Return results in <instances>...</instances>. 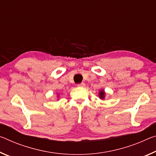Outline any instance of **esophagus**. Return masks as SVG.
<instances>
[{
    "label": "esophagus",
    "mask_w": 156,
    "mask_h": 156,
    "mask_svg": "<svg viewBox=\"0 0 156 156\" xmlns=\"http://www.w3.org/2000/svg\"><path fill=\"white\" fill-rule=\"evenodd\" d=\"M78 87H85V83H80V84H78V85H77Z\"/></svg>",
    "instance_id": "obj_1"
}]
</instances>
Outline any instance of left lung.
Here are the masks:
<instances>
[{
    "mask_svg": "<svg viewBox=\"0 0 156 156\" xmlns=\"http://www.w3.org/2000/svg\"><path fill=\"white\" fill-rule=\"evenodd\" d=\"M105 91L104 90H100L99 91H98V97H99L100 99L101 100H104L105 98Z\"/></svg>",
    "mask_w": 156,
    "mask_h": 156,
    "instance_id": "1",
    "label": "left lung"
}]
</instances>
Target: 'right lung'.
<instances>
[{
	"mask_svg": "<svg viewBox=\"0 0 156 156\" xmlns=\"http://www.w3.org/2000/svg\"><path fill=\"white\" fill-rule=\"evenodd\" d=\"M56 96L57 100H59V98H60V93H56Z\"/></svg>",
	"mask_w": 156,
	"mask_h": 156,
	"instance_id": "right-lung-1",
	"label": "right lung"
}]
</instances>
